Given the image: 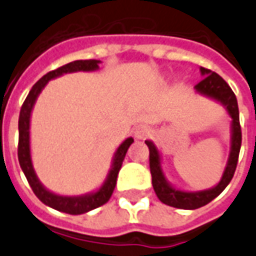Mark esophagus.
<instances>
[{"label":"esophagus","mask_w":256,"mask_h":256,"mask_svg":"<svg viewBox=\"0 0 256 256\" xmlns=\"http://www.w3.org/2000/svg\"><path fill=\"white\" fill-rule=\"evenodd\" d=\"M133 134L137 140H145V138H148L152 134V128L146 126V124H138V126L134 128Z\"/></svg>","instance_id":"1"}]
</instances>
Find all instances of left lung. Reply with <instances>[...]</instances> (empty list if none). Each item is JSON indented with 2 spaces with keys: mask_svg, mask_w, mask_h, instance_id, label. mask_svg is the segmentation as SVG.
Returning a JSON list of instances; mask_svg holds the SVG:
<instances>
[{
  "mask_svg": "<svg viewBox=\"0 0 256 256\" xmlns=\"http://www.w3.org/2000/svg\"><path fill=\"white\" fill-rule=\"evenodd\" d=\"M200 70L204 80L194 86L196 92L224 106V108L226 110V112L232 119L230 120V152H229L228 162L224 168L222 176L214 187L200 191H186L176 188L166 180L162 166L160 150L157 149L153 141L150 140L145 141L149 148V166H150V174H152L153 190L162 204L172 206V208H178V209H198V208L208 205L216 196H218L234 178V170L238 166V158H239L240 146H242L239 107H238V100H236L234 90H230V86L217 73L205 68H200Z\"/></svg>",
  "mask_w": 256,
  "mask_h": 256,
  "instance_id": "obj_1",
  "label": "left lung"
}]
</instances>
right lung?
Here are the masks:
<instances>
[{
	"mask_svg": "<svg viewBox=\"0 0 256 256\" xmlns=\"http://www.w3.org/2000/svg\"><path fill=\"white\" fill-rule=\"evenodd\" d=\"M102 64L98 60H73L68 65H64L58 69L48 72L46 76H43L36 84L32 86L30 90L27 99L20 110V116H18V149H17V156H18V162L22 166L24 175L27 178L28 183L31 186L32 191L35 196L44 204L50 206L52 209L58 212H64L68 214H82L90 210H94L99 206L104 205L106 202L112 196V191L116 184V178H118L119 170L122 166V162L124 160V156L128 153V149L130 145L134 142L132 137L126 138L118 149L115 150L112 156V162L110 171L107 174V178L104 179L103 184L98 190L90 191L82 196H60L52 191L47 190L46 187L42 184L39 180L36 172L34 170L31 157V137H30V128H31V115L34 106L36 103L38 96L44 90V86L50 80H54L56 77L66 74V73H76V72H94L99 69V65Z\"/></svg>",
	"mask_w": 256,
	"mask_h": 256,
	"instance_id": "add662e5",
	"label": "right lung"
}]
</instances>
